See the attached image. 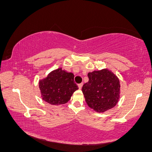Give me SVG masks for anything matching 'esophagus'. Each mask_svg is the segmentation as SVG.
<instances>
[{
	"label": "esophagus",
	"instance_id": "34e87169",
	"mask_svg": "<svg viewBox=\"0 0 152 152\" xmlns=\"http://www.w3.org/2000/svg\"><path fill=\"white\" fill-rule=\"evenodd\" d=\"M83 83H80V84H78V88L79 89H81V88H82V87H83Z\"/></svg>",
	"mask_w": 152,
	"mask_h": 152
}]
</instances>
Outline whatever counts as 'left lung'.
I'll use <instances>...</instances> for the list:
<instances>
[{"label": "left lung", "instance_id": "8db88e82", "mask_svg": "<svg viewBox=\"0 0 152 152\" xmlns=\"http://www.w3.org/2000/svg\"><path fill=\"white\" fill-rule=\"evenodd\" d=\"M87 75L89 81L83 85L82 91L88 106L98 113L115 107L120 98L118 77L107 68L94 70Z\"/></svg>", "mask_w": 152, "mask_h": 152}]
</instances>
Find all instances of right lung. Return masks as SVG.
<instances>
[{"label":"right lung","mask_w":152,"mask_h":152,"mask_svg":"<svg viewBox=\"0 0 152 152\" xmlns=\"http://www.w3.org/2000/svg\"><path fill=\"white\" fill-rule=\"evenodd\" d=\"M74 78L73 74L61 67L50 72L46 77L39 80L42 99L55 106L67 103L74 92L78 89Z\"/></svg>","instance_id":"obj_1"}]
</instances>
